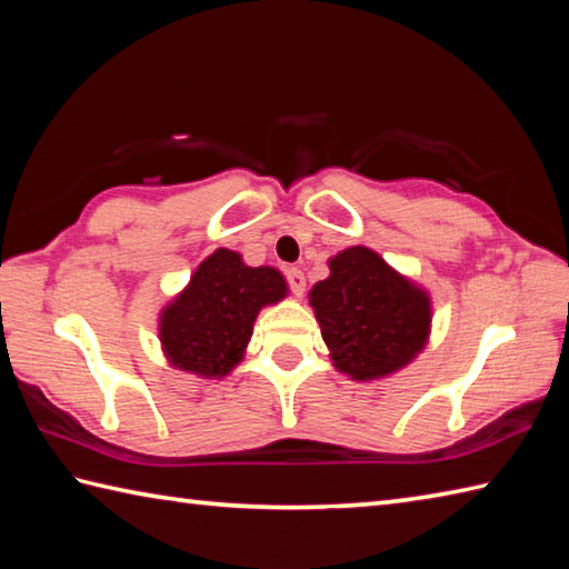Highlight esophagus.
<instances>
[{
    "label": "esophagus",
    "instance_id": "obj_1",
    "mask_svg": "<svg viewBox=\"0 0 569 569\" xmlns=\"http://www.w3.org/2000/svg\"><path fill=\"white\" fill-rule=\"evenodd\" d=\"M286 281L291 286V291L296 296H303L306 293V273L300 269H288L286 271Z\"/></svg>",
    "mask_w": 569,
    "mask_h": 569
}]
</instances>
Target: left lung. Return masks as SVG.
<instances>
[{
  "label": "left lung",
  "mask_w": 569,
  "mask_h": 569,
  "mask_svg": "<svg viewBox=\"0 0 569 569\" xmlns=\"http://www.w3.org/2000/svg\"><path fill=\"white\" fill-rule=\"evenodd\" d=\"M310 306L335 367L359 381L401 369L428 340V293L367 247L337 253L330 278L310 291Z\"/></svg>",
  "instance_id": "8db88e82"
}]
</instances>
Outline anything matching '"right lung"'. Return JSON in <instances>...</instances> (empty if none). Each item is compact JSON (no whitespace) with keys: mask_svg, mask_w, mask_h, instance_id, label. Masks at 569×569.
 <instances>
[{"mask_svg":"<svg viewBox=\"0 0 569 569\" xmlns=\"http://www.w3.org/2000/svg\"><path fill=\"white\" fill-rule=\"evenodd\" d=\"M286 296L271 266L251 269L237 251L217 249L161 316V342L171 365L200 377H224L239 365L259 310Z\"/></svg>","mask_w":569,"mask_h":569,"instance_id":"obj_1","label":"right lung"}]
</instances>
